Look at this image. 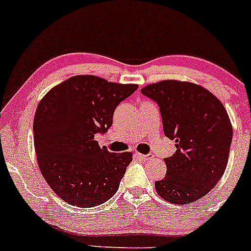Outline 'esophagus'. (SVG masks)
<instances>
[{
	"instance_id": "34e87169",
	"label": "esophagus",
	"mask_w": 251,
	"mask_h": 251,
	"mask_svg": "<svg viewBox=\"0 0 251 251\" xmlns=\"http://www.w3.org/2000/svg\"><path fill=\"white\" fill-rule=\"evenodd\" d=\"M135 157L136 158H139L140 160H148V159H151V158H153V155L152 154H141V153H135Z\"/></svg>"
}]
</instances>
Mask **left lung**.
<instances>
[{"label": "left lung", "mask_w": 251, "mask_h": 251, "mask_svg": "<svg viewBox=\"0 0 251 251\" xmlns=\"http://www.w3.org/2000/svg\"><path fill=\"white\" fill-rule=\"evenodd\" d=\"M141 93L158 103L164 133L177 148L164 159L166 175L155 180V190L175 204L198 201L215 187L227 165L232 125L226 109L194 82L163 80L145 86Z\"/></svg>", "instance_id": "left-lung-1"}]
</instances>
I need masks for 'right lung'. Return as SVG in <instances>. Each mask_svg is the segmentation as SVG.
<instances>
[{"instance_id":"add662e5","label":"right lung","mask_w":251,"mask_h":251,"mask_svg":"<svg viewBox=\"0 0 251 251\" xmlns=\"http://www.w3.org/2000/svg\"><path fill=\"white\" fill-rule=\"evenodd\" d=\"M137 88L96 75H75L39 101L33 141L43 177L72 206H98L115 195L133 153H111L94 140L112 125L117 105Z\"/></svg>"}]
</instances>
